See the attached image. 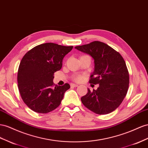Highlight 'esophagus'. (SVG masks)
I'll return each mask as SVG.
<instances>
[{
  "label": "esophagus",
  "mask_w": 148,
  "mask_h": 148,
  "mask_svg": "<svg viewBox=\"0 0 148 148\" xmlns=\"http://www.w3.org/2000/svg\"><path fill=\"white\" fill-rule=\"evenodd\" d=\"M78 85L77 84H75V83H71V87H77Z\"/></svg>",
  "instance_id": "34e87169"
}]
</instances>
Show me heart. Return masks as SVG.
Segmentation results:
<instances>
[{
	"label": "heart",
	"instance_id": "b5f03b06",
	"mask_svg": "<svg viewBox=\"0 0 148 148\" xmlns=\"http://www.w3.org/2000/svg\"><path fill=\"white\" fill-rule=\"evenodd\" d=\"M83 78L84 77H83V76H77V77H75V79L77 82H81V81H82L83 79Z\"/></svg>",
	"mask_w": 148,
	"mask_h": 148
}]
</instances>
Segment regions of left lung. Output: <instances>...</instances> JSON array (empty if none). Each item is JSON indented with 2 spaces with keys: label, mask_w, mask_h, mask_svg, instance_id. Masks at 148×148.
Returning a JSON list of instances; mask_svg holds the SVG:
<instances>
[{
  "label": "left lung",
  "mask_w": 148,
  "mask_h": 148,
  "mask_svg": "<svg viewBox=\"0 0 148 148\" xmlns=\"http://www.w3.org/2000/svg\"><path fill=\"white\" fill-rule=\"evenodd\" d=\"M75 49L90 55L95 68L89 83L97 85V90L81 98L84 106L96 114L112 112L121 105L129 86V73L121 55L105 43L95 41L77 46Z\"/></svg>",
  "instance_id": "8db88e82"
}]
</instances>
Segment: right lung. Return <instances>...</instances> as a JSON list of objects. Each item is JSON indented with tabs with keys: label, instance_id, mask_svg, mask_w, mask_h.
<instances>
[{
	"label": "right lung",
	"instance_id": "add662e5",
	"mask_svg": "<svg viewBox=\"0 0 148 148\" xmlns=\"http://www.w3.org/2000/svg\"><path fill=\"white\" fill-rule=\"evenodd\" d=\"M73 46L45 43L35 47L23 56L18 70V87L27 106L35 112L47 113L60 105L70 86H54V73L60 70L65 56Z\"/></svg>",
	"mask_w": 148,
	"mask_h": 148
}]
</instances>
